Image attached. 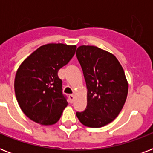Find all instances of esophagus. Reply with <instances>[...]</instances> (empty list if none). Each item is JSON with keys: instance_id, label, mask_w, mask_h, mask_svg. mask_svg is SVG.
<instances>
[{"instance_id": "esophagus-1", "label": "esophagus", "mask_w": 153, "mask_h": 153, "mask_svg": "<svg viewBox=\"0 0 153 153\" xmlns=\"http://www.w3.org/2000/svg\"><path fill=\"white\" fill-rule=\"evenodd\" d=\"M74 98H75V96H74V94H70V95H69V98H70V101H71V102H74Z\"/></svg>"}]
</instances>
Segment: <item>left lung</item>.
<instances>
[{
  "mask_svg": "<svg viewBox=\"0 0 153 153\" xmlns=\"http://www.w3.org/2000/svg\"><path fill=\"white\" fill-rule=\"evenodd\" d=\"M87 88V105L76 116L83 126L100 128L118 116L126 103L128 83L123 67L115 55L96 46L77 48Z\"/></svg>",
  "mask_w": 153,
  "mask_h": 153,
  "instance_id": "8db88e82",
  "label": "left lung"
}]
</instances>
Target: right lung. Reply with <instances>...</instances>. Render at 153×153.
Wrapping results in <instances>:
<instances>
[{
  "mask_svg": "<svg viewBox=\"0 0 153 153\" xmlns=\"http://www.w3.org/2000/svg\"><path fill=\"white\" fill-rule=\"evenodd\" d=\"M76 45L48 44L28 55L16 71V98L23 113L32 121L51 126L67 106L62 93L59 70L74 56Z\"/></svg>",
  "mask_w": 153,
  "mask_h": 153,
  "instance_id": "obj_1",
  "label": "right lung"
}]
</instances>
